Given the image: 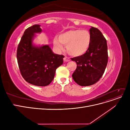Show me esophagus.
<instances>
[{
  "label": "esophagus",
  "mask_w": 130,
  "mask_h": 130,
  "mask_svg": "<svg viewBox=\"0 0 130 130\" xmlns=\"http://www.w3.org/2000/svg\"><path fill=\"white\" fill-rule=\"evenodd\" d=\"M63 60L64 62H68L70 61V58L68 57H67V56H65L63 58Z\"/></svg>",
  "instance_id": "obj_1"
}]
</instances>
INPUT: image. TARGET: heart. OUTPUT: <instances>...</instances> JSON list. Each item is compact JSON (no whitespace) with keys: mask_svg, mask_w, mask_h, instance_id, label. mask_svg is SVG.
<instances>
[{"mask_svg":"<svg viewBox=\"0 0 130 130\" xmlns=\"http://www.w3.org/2000/svg\"><path fill=\"white\" fill-rule=\"evenodd\" d=\"M91 37L87 30L72 29L61 34L59 38H54V45L57 50H61L63 44L67 45L68 53L74 56L84 54L88 50L90 44Z\"/></svg>","mask_w":130,"mask_h":130,"instance_id":"heart-1","label":"heart"}]
</instances>
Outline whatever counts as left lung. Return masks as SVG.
I'll use <instances>...</instances> for the list:
<instances>
[{"label":"left lung","mask_w":130,"mask_h":130,"mask_svg":"<svg viewBox=\"0 0 130 130\" xmlns=\"http://www.w3.org/2000/svg\"><path fill=\"white\" fill-rule=\"evenodd\" d=\"M91 41L87 52L82 55L72 58L77 67L72 75L74 81L81 86L95 84L104 74L108 62L107 41L96 27L89 29Z\"/></svg>","instance_id":"8db88e82"}]
</instances>
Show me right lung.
<instances>
[{
  "label": "right lung",
  "instance_id": "1",
  "mask_svg": "<svg viewBox=\"0 0 130 130\" xmlns=\"http://www.w3.org/2000/svg\"><path fill=\"white\" fill-rule=\"evenodd\" d=\"M40 26L34 25L25 30L18 46L17 58L22 76L26 82L46 86L53 80L64 56L53 53L48 45L38 47L32 44L35 34L42 32Z\"/></svg>",
  "mask_w": 130,
  "mask_h": 130
}]
</instances>
